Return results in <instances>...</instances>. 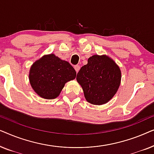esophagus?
Listing matches in <instances>:
<instances>
[{"label":"esophagus","mask_w":154,"mask_h":154,"mask_svg":"<svg viewBox=\"0 0 154 154\" xmlns=\"http://www.w3.org/2000/svg\"><path fill=\"white\" fill-rule=\"evenodd\" d=\"M74 69H75V71L78 73L79 72V71L80 70V66L79 65H75V66H74Z\"/></svg>","instance_id":"1"}]
</instances>
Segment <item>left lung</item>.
Segmentation results:
<instances>
[{
    "mask_svg": "<svg viewBox=\"0 0 154 154\" xmlns=\"http://www.w3.org/2000/svg\"><path fill=\"white\" fill-rule=\"evenodd\" d=\"M76 80L87 102L102 105L109 102L119 90L121 71L110 57L94 54L80 69Z\"/></svg>",
    "mask_w": 154,
    "mask_h": 154,
    "instance_id": "1",
    "label": "left lung"
}]
</instances>
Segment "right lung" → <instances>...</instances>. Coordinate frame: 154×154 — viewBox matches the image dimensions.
<instances>
[{"mask_svg": "<svg viewBox=\"0 0 154 154\" xmlns=\"http://www.w3.org/2000/svg\"><path fill=\"white\" fill-rule=\"evenodd\" d=\"M75 76V69L68 62L52 53L45 54L31 65L29 79L38 95L53 100L60 95L65 83Z\"/></svg>", "mask_w": 154, "mask_h": 154, "instance_id": "1", "label": "right lung"}]
</instances>
